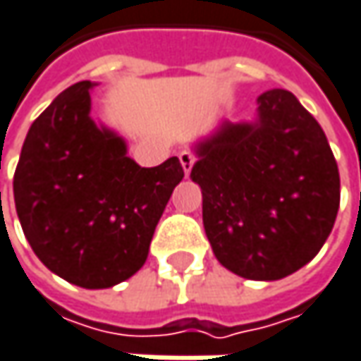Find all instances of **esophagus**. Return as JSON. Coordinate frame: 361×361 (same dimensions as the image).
<instances>
[{"instance_id":"esophagus-1","label":"esophagus","mask_w":361,"mask_h":361,"mask_svg":"<svg viewBox=\"0 0 361 361\" xmlns=\"http://www.w3.org/2000/svg\"><path fill=\"white\" fill-rule=\"evenodd\" d=\"M180 161L181 167H183V173L190 176V171H192V167H194V163H196V155H194L192 151H181Z\"/></svg>"}]
</instances>
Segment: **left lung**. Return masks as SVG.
<instances>
[{
    "instance_id": "obj_1",
    "label": "left lung",
    "mask_w": 361,
    "mask_h": 361,
    "mask_svg": "<svg viewBox=\"0 0 361 361\" xmlns=\"http://www.w3.org/2000/svg\"><path fill=\"white\" fill-rule=\"evenodd\" d=\"M255 124H231L198 147L192 180L216 259L247 280H280L327 241L339 169L319 122L286 90L259 96Z\"/></svg>"
}]
</instances>
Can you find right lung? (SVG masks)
I'll return each mask as SVG.
<instances>
[{"instance_id":"1","label":"right lung","mask_w":361,"mask_h":361,"mask_svg":"<svg viewBox=\"0 0 361 361\" xmlns=\"http://www.w3.org/2000/svg\"><path fill=\"white\" fill-rule=\"evenodd\" d=\"M79 81L36 118L13 173V200L36 257L81 288H110L147 262L155 226L183 178L178 157L140 167L90 118Z\"/></svg>"}]
</instances>
